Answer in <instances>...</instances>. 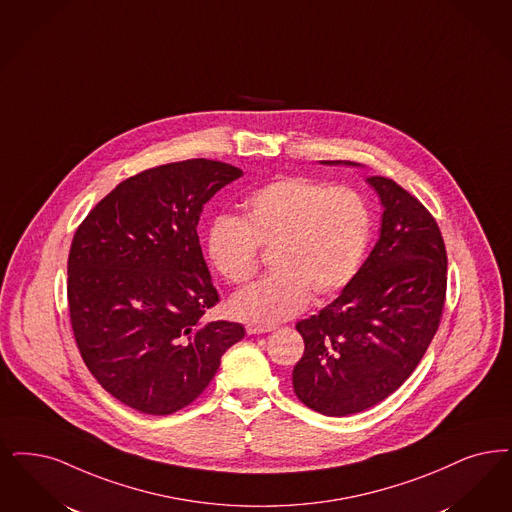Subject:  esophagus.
I'll list each match as a JSON object with an SVG mask.
<instances>
[{
    "label": "esophagus",
    "instance_id": "esophagus-1",
    "mask_svg": "<svg viewBox=\"0 0 512 512\" xmlns=\"http://www.w3.org/2000/svg\"><path fill=\"white\" fill-rule=\"evenodd\" d=\"M246 329L249 335H261V333H270V331H274L272 326H255V324H249Z\"/></svg>",
    "mask_w": 512,
    "mask_h": 512
}]
</instances>
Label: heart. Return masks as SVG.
<instances>
[{"mask_svg":"<svg viewBox=\"0 0 512 512\" xmlns=\"http://www.w3.org/2000/svg\"><path fill=\"white\" fill-rule=\"evenodd\" d=\"M371 219L364 198L347 186L278 177L247 196L244 219L217 217L207 257L230 284L247 282L259 247L272 274L230 299L234 318L276 324L299 314L310 295L324 301L354 280L368 249Z\"/></svg>","mask_w":512,"mask_h":512,"instance_id":"heart-1","label":"heart"}]
</instances>
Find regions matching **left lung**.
<instances>
[{
  "instance_id": "8db88e82",
  "label": "left lung",
  "mask_w": 512,
  "mask_h": 512,
  "mask_svg": "<svg viewBox=\"0 0 512 512\" xmlns=\"http://www.w3.org/2000/svg\"><path fill=\"white\" fill-rule=\"evenodd\" d=\"M368 184L383 205L377 244L341 295L295 326L305 352L293 390L329 417L364 411L402 387L446 301L448 255L434 217L392 179L369 177Z\"/></svg>"
}]
</instances>
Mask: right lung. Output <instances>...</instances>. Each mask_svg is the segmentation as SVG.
I'll return each mask as SVG.
<instances>
[{"mask_svg": "<svg viewBox=\"0 0 512 512\" xmlns=\"http://www.w3.org/2000/svg\"><path fill=\"white\" fill-rule=\"evenodd\" d=\"M244 173L215 160L158 165L125 179L78 226L68 308L83 362L106 392L148 415L194 402L246 329L204 322L219 303L198 221Z\"/></svg>", "mask_w": 512, "mask_h": 512, "instance_id": "right-lung-1", "label": "right lung"}]
</instances>
